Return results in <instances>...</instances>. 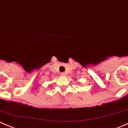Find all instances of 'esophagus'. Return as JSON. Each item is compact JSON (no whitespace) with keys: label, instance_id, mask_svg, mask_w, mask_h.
<instances>
[{"label":"esophagus","instance_id":"obj_1","mask_svg":"<svg viewBox=\"0 0 128 128\" xmlns=\"http://www.w3.org/2000/svg\"><path fill=\"white\" fill-rule=\"evenodd\" d=\"M65 75H66L65 73H64V72H63V73H61V76H64Z\"/></svg>","mask_w":128,"mask_h":128}]
</instances>
